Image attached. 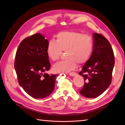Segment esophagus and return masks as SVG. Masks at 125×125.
<instances>
[{"label":"esophagus","instance_id":"34e87169","mask_svg":"<svg viewBox=\"0 0 125 125\" xmlns=\"http://www.w3.org/2000/svg\"><path fill=\"white\" fill-rule=\"evenodd\" d=\"M69 74L70 76H74L76 75V73L75 72H72V73H70Z\"/></svg>","mask_w":125,"mask_h":125}]
</instances>
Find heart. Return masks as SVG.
I'll return each instance as SVG.
<instances>
[{
  "instance_id": "obj_1",
  "label": "heart",
  "mask_w": 125,
  "mask_h": 125,
  "mask_svg": "<svg viewBox=\"0 0 125 125\" xmlns=\"http://www.w3.org/2000/svg\"><path fill=\"white\" fill-rule=\"evenodd\" d=\"M94 48L93 38L77 31L59 33L55 41L50 40L47 46V54L53 62L58 60L62 51H66L67 59L56 63L53 67L57 73H68L74 70L78 64H83L89 59Z\"/></svg>"
}]
</instances>
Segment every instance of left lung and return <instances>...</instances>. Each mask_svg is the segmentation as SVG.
<instances>
[{
    "label": "left lung",
    "mask_w": 125,
    "mask_h": 125,
    "mask_svg": "<svg viewBox=\"0 0 125 125\" xmlns=\"http://www.w3.org/2000/svg\"><path fill=\"white\" fill-rule=\"evenodd\" d=\"M92 54L79 73L84 77V85L80 91L87 98H95L108 89L111 83L115 65L113 50L104 36L93 33Z\"/></svg>",
    "instance_id": "obj_1"
}]
</instances>
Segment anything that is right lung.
I'll use <instances>...</instances> for the list:
<instances>
[{
  "label": "right lung",
  "instance_id": "right-lung-1",
  "mask_svg": "<svg viewBox=\"0 0 125 125\" xmlns=\"http://www.w3.org/2000/svg\"><path fill=\"white\" fill-rule=\"evenodd\" d=\"M49 42L40 33L24 39L15 56L14 67L20 85L35 99L45 98L52 93L57 75H49L47 54Z\"/></svg>",
  "mask_w": 125,
  "mask_h": 125
}]
</instances>
